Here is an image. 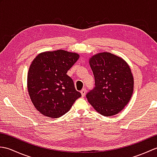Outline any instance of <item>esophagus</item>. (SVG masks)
<instances>
[{
    "instance_id": "obj_1",
    "label": "esophagus",
    "mask_w": 157,
    "mask_h": 157,
    "mask_svg": "<svg viewBox=\"0 0 157 157\" xmlns=\"http://www.w3.org/2000/svg\"><path fill=\"white\" fill-rule=\"evenodd\" d=\"M86 88H83L81 90V94H82V96H83V97H84V96L86 95Z\"/></svg>"
}]
</instances>
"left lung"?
I'll list each match as a JSON object with an SVG mask.
<instances>
[{
	"instance_id": "8db88e82",
	"label": "left lung",
	"mask_w": 157,
	"mask_h": 157,
	"mask_svg": "<svg viewBox=\"0 0 157 157\" xmlns=\"http://www.w3.org/2000/svg\"><path fill=\"white\" fill-rule=\"evenodd\" d=\"M95 87L86 94L88 102L103 116L117 114L128 104L134 90L129 66L119 56L101 52L89 60Z\"/></svg>"
}]
</instances>
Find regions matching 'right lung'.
<instances>
[{
    "label": "right lung",
    "instance_id": "1",
    "mask_svg": "<svg viewBox=\"0 0 157 157\" xmlns=\"http://www.w3.org/2000/svg\"><path fill=\"white\" fill-rule=\"evenodd\" d=\"M79 56L64 50L47 51L33 60L28 73V90L36 109L44 116L59 118L82 96L67 75Z\"/></svg>",
    "mask_w": 157,
    "mask_h": 157
}]
</instances>
